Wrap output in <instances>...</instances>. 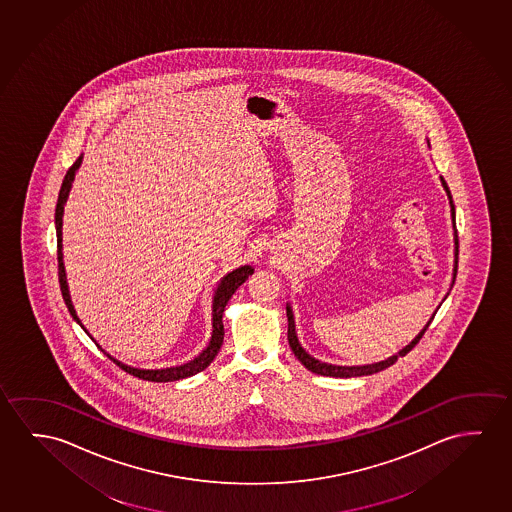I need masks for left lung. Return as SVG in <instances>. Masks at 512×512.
<instances>
[{"instance_id": "1", "label": "left lung", "mask_w": 512, "mask_h": 512, "mask_svg": "<svg viewBox=\"0 0 512 512\" xmlns=\"http://www.w3.org/2000/svg\"><path fill=\"white\" fill-rule=\"evenodd\" d=\"M441 184H443V188L447 191V197L450 200V213H452V225H454V244H456V250H454V255H456V259H454V280H456L457 275V253H459V241H457V230H456V209H454V202H452V195H450L449 186H447V182L443 177H440ZM454 280H452V284H454ZM431 317V321L434 319ZM287 321H289V330H287V340H289V346H291L292 353L296 354V358H298L299 362L303 363L305 367H307L310 372H315V374H321V376H331V378H358V376H370V374H376L379 370L386 369V367H390V365H394L401 356H406V354L413 349V347L417 346L420 339L424 337L425 330L429 328V323L425 324L424 330L418 333L415 339L409 342L408 346L402 347L399 353L394 354V356H390V358H386L383 362L378 363H369V365H354V367H346V365H331V363H324L321 360H317L314 358L312 354H308L307 349L301 346V342L298 340V335H296V324H294V314H292V308L289 303H287Z\"/></svg>"}]
</instances>
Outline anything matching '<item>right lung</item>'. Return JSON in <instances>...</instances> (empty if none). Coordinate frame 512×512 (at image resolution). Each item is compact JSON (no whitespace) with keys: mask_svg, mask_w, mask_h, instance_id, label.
I'll return each mask as SVG.
<instances>
[{"mask_svg":"<svg viewBox=\"0 0 512 512\" xmlns=\"http://www.w3.org/2000/svg\"><path fill=\"white\" fill-rule=\"evenodd\" d=\"M81 161H83V154L74 161V165L67 170L65 177H63L62 188H60V193H58V202H56L55 227L56 243H58V280H60V291H62L63 301H65V305L69 308L72 319H74V321H76L83 330L87 331V328H85L83 323L79 321L76 310L72 307L69 285H67V276H65V268H63L62 253L63 205H65L67 198H69L72 181H74L76 172H78V168L81 166ZM250 275H253L252 266H241V268L234 269V271H230L228 275L221 278L220 284H218L216 291H214L213 333H211L209 346L205 347L204 351L198 354V356H195L191 362L184 363V365H177V367H166V369H136V367L126 365V363L118 362V360H115V358L110 356V354L104 353V349H101V351L110 358L111 362L117 363L120 369L126 370L129 374H133L134 378L145 379V381L168 383V381H179V379L195 376L198 372H202V370L207 369V367H209V363L213 362L214 358H216V354L220 351L221 344H223V335H225V331H223V312H225V307H227L228 299L232 298V294L237 291V287H241V285L248 280V276ZM87 335L92 339V335H90L88 331ZM95 344H97V342H95ZM97 347L101 346L97 344Z\"/></svg>","mask_w":512,"mask_h":512,"instance_id":"obj_1","label":"right lung"}]
</instances>
